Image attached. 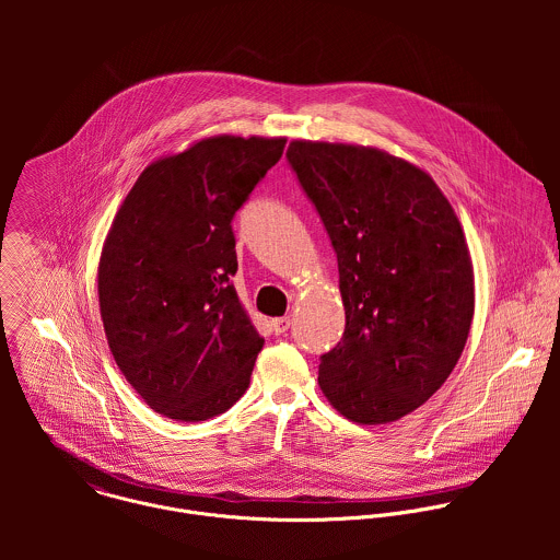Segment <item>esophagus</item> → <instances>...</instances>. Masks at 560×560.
Masks as SVG:
<instances>
[{
	"label": "esophagus",
	"instance_id": "34e87169",
	"mask_svg": "<svg viewBox=\"0 0 560 560\" xmlns=\"http://www.w3.org/2000/svg\"><path fill=\"white\" fill-rule=\"evenodd\" d=\"M271 325H273L276 334H284L291 327V317H278V319L271 320Z\"/></svg>",
	"mask_w": 560,
	"mask_h": 560
}]
</instances>
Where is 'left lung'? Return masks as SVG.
I'll list each match as a JSON object with an SVG mask.
<instances>
[{
    "mask_svg": "<svg viewBox=\"0 0 560 560\" xmlns=\"http://www.w3.org/2000/svg\"><path fill=\"white\" fill-rule=\"evenodd\" d=\"M287 158L338 258L345 334L320 355L329 405L395 422L453 373L475 317L464 229L435 180L382 149L293 140Z\"/></svg>",
    "mask_w": 560,
    "mask_h": 560,
    "instance_id": "8db88e82",
    "label": "left lung"
}]
</instances>
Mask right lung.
Segmentation results:
<instances>
[{"instance_id":"1","label":"right lung","mask_w":560,"mask_h":560,"mask_svg":"<svg viewBox=\"0 0 560 560\" xmlns=\"http://www.w3.org/2000/svg\"><path fill=\"white\" fill-rule=\"evenodd\" d=\"M284 144L258 136L194 142L149 163L112 222L96 276L107 345L165 418H213L249 386L265 340L231 284V222Z\"/></svg>"}]
</instances>
